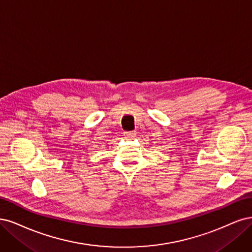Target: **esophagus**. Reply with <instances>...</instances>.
I'll use <instances>...</instances> for the list:
<instances>
[{
    "mask_svg": "<svg viewBox=\"0 0 252 252\" xmlns=\"http://www.w3.org/2000/svg\"><path fill=\"white\" fill-rule=\"evenodd\" d=\"M124 136L126 139H133V138L136 136V133L135 132H125L124 133Z\"/></svg>",
    "mask_w": 252,
    "mask_h": 252,
    "instance_id": "1",
    "label": "esophagus"
}]
</instances>
